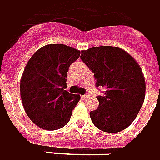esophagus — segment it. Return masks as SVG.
Returning a JSON list of instances; mask_svg holds the SVG:
<instances>
[{
  "label": "esophagus",
  "mask_w": 160,
  "mask_h": 160,
  "mask_svg": "<svg viewBox=\"0 0 160 160\" xmlns=\"http://www.w3.org/2000/svg\"><path fill=\"white\" fill-rule=\"evenodd\" d=\"M89 96V95H87V94H86V95H82V98H83V99H87V98H88Z\"/></svg>",
  "instance_id": "esophagus-1"
}]
</instances>
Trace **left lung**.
<instances>
[{"mask_svg": "<svg viewBox=\"0 0 160 160\" xmlns=\"http://www.w3.org/2000/svg\"><path fill=\"white\" fill-rule=\"evenodd\" d=\"M81 52V59L94 73L96 87L106 89L103 96H96L99 107L90 111L91 121L103 132H121L134 121L145 100L141 68L118 47L97 46Z\"/></svg>", "mask_w": 160, "mask_h": 160, "instance_id": "8db88e82", "label": "left lung"}]
</instances>
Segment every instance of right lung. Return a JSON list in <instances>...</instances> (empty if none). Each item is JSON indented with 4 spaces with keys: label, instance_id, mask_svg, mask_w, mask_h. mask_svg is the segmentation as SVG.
Here are the masks:
<instances>
[{
    "label": "right lung",
    "instance_id": "add662e5",
    "mask_svg": "<svg viewBox=\"0 0 160 160\" xmlns=\"http://www.w3.org/2000/svg\"><path fill=\"white\" fill-rule=\"evenodd\" d=\"M80 51L63 44L47 45L32 56L20 81L24 109L34 124L57 130L67 124L79 95L66 91L67 72Z\"/></svg>",
    "mask_w": 160,
    "mask_h": 160
}]
</instances>
